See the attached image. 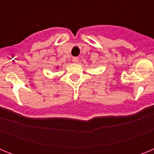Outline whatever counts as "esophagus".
<instances>
[{
	"mask_svg": "<svg viewBox=\"0 0 154 154\" xmlns=\"http://www.w3.org/2000/svg\"><path fill=\"white\" fill-rule=\"evenodd\" d=\"M72 62H74V63H76V62H79V58L78 57H73L72 58Z\"/></svg>",
	"mask_w": 154,
	"mask_h": 154,
	"instance_id": "34e87169",
	"label": "esophagus"
}]
</instances>
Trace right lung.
<instances>
[{
  "label": "right lung",
  "instance_id": "obj_1",
  "mask_svg": "<svg viewBox=\"0 0 154 154\" xmlns=\"http://www.w3.org/2000/svg\"><path fill=\"white\" fill-rule=\"evenodd\" d=\"M58 67H57V69H58Z\"/></svg>",
  "mask_w": 154,
  "mask_h": 154
}]
</instances>
